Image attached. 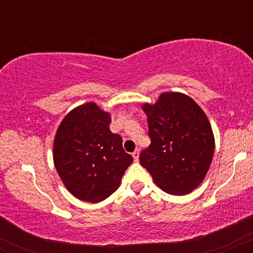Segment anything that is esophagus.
<instances>
[{
    "instance_id": "1",
    "label": "esophagus",
    "mask_w": 253,
    "mask_h": 253,
    "mask_svg": "<svg viewBox=\"0 0 253 253\" xmlns=\"http://www.w3.org/2000/svg\"><path fill=\"white\" fill-rule=\"evenodd\" d=\"M132 156H133V159H134L135 162H138V159H139V150H135L134 152L132 153Z\"/></svg>"
}]
</instances>
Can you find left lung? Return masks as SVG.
<instances>
[{
	"instance_id": "obj_1",
	"label": "left lung",
	"mask_w": 253,
	"mask_h": 253,
	"mask_svg": "<svg viewBox=\"0 0 253 253\" xmlns=\"http://www.w3.org/2000/svg\"><path fill=\"white\" fill-rule=\"evenodd\" d=\"M151 145L140 164L162 190L193 191L205 178L214 155V135L203 110L181 92H163L156 104H143Z\"/></svg>"
}]
</instances>
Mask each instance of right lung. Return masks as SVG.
Here are the masks:
<instances>
[{"label": "right lung", "mask_w": 253, "mask_h": 253, "mask_svg": "<svg viewBox=\"0 0 253 253\" xmlns=\"http://www.w3.org/2000/svg\"><path fill=\"white\" fill-rule=\"evenodd\" d=\"M110 115L89 102L72 109L58 127L53 161L64 185L78 200L96 203L112 195L133 162L123 138L109 129Z\"/></svg>", "instance_id": "obj_1"}]
</instances>
